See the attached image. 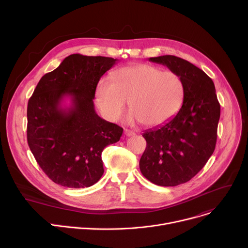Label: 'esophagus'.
<instances>
[{
	"label": "esophagus",
	"instance_id": "1",
	"mask_svg": "<svg viewBox=\"0 0 248 248\" xmlns=\"http://www.w3.org/2000/svg\"><path fill=\"white\" fill-rule=\"evenodd\" d=\"M124 135H125L126 137H132V136H135L136 133H135L134 131H131V129L125 128V129H124Z\"/></svg>",
	"mask_w": 248,
	"mask_h": 248
}]
</instances>
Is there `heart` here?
Instances as JSON below:
<instances>
[{
  "label": "heart",
  "instance_id": "b5f03b06",
  "mask_svg": "<svg viewBox=\"0 0 248 248\" xmlns=\"http://www.w3.org/2000/svg\"><path fill=\"white\" fill-rule=\"evenodd\" d=\"M184 98V83L173 71H163L150 64L124 67L114 73L113 81L101 79L96 87V104L104 119L119 122L125 110L129 121L155 126L170 120Z\"/></svg>",
  "mask_w": 248,
  "mask_h": 248
}]
</instances>
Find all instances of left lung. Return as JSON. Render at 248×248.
<instances>
[{"instance_id":"left-lung-1","label":"left lung","mask_w":248,"mask_h":248,"mask_svg":"<svg viewBox=\"0 0 248 248\" xmlns=\"http://www.w3.org/2000/svg\"><path fill=\"white\" fill-rule=\"evenodd\" d=\"M180 75L183 104L166 124L148 129L140 169L152 183L177 186L197 175L212 155L217 140L220 104L211 78L189 61L174 55L152 57Z\"/></svg>"}]
</instances>
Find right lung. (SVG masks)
<instances>
[{
  "instance_id": "right-lung-1",
  "label": "right lung",
  "mask_w": 248,
  "mask_h": 248,
  "mask_svg": "<svg viewBox=\"0 0 248 248\" xmlns=\"http://www.w3.org/2000/svg\"><path fill=\"white\" fill-rule=\"evenodd\" d=\"M117 60L72 54L38 82L27 108V140L38 165L54 183L90 187L104 170L101 153L119 141L123 127L102 120L93 98L100 77ZM65 96L72 106L61 107Z\"/></svg>"
}]
</instances>
